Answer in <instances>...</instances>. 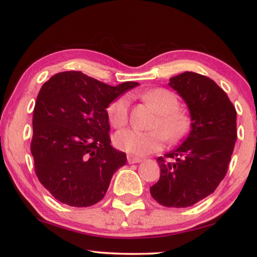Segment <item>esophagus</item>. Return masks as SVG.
Returning <instances> with one entry per match:
<instances>
[{
	"mask_svg": "<svg viewBox=\"0 0 257 257\" xmlns=\"http://www.w3.org/2000/svg\"><path fill=\"white\" fill-rule=\"evenodd\" d=\"M126 160H128V163L129 164H133V163H139L141 162V159L140 157H136V156H133V155H128L126 156Z\"/></svg>",
	"mask_w": 257,
	"mask_h": 257,
	"instance_id": "34e87169",
	"label": "esophagus"
}]
</instances>
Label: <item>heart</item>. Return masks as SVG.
Returning <instances> with one entry per match:
<instances>
[{
  "label": "heart",
  "mask_w": 257,
  "mask_h": 257,
  "mask_svg": "<svg viewBox=\"0 0 257 257\" xmlns=\"http://www.w3.org/2000/svg\"><path fill=\"white\" fill-rule=\"evenodd\" d=\"M143 98L159 112L154 122L153 131L142 132L125 129L114 136V145L122 152L133 156H145L162 149L166 139L169 143L182 141L189 135L193 126L190 116L180 110V101L173 91L156 88L147 91ZM131 100L128 95H121L112 100L107 107L109 123L114 128H122L128 123Z\"/></svg>",
  "instance_id": "obj_1"
}]
</instances>
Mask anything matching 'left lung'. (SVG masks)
I'll use <instances>...</instances> for the list:
<instances>
[{
  "mask_svg": "<svg viewBox=\"0 0 257 257\" xmlns=\"http://www.w3.org/2000/svg\"><path fill=\"white\" fill-rule=\"evenodd\" d=\"M169 85L186 101L193 126L182 146L157 157L161 175L150 194L164 207L186 208L224 179L237 138L236 109L223 89L201 74L184 71Z\"/></svg>",
  "mask_w": 257,
  "mask_h": 257,
  "instance_id": "left-lung-1",
  "label": "left lung"
}]
</instances>
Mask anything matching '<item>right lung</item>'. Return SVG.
Returning <instances> with one entry per match:
<instances>
[{"label":"right lung","mask_w":257,"mask_h":257,"mask_svg":"<svg viewBox=\"0 0 257 257\" xmlns=\"http://www.w3.org/2000/svg\"><path fill=\"white\" fill-rule=\"evenodd\" d=\"M111 87L81 71L55 74L42 85L30 150L37 179L60 202L90 207L107 193L126 156L110 146L108 104L138 85Z\"/></svg>","instance_id":"obj_1"}]
</instances>
